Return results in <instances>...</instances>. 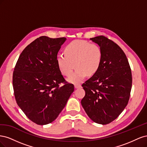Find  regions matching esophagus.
Wrapping results in <instances>:
<instances>
[{"label":"esophagus","instance_id":"1","mask_svg":"<svg viewBox=\"0 0 147 147\" xmlns=\"http://www.w3.org/2000/svg\"><path fill=\"white\" fill-rule=\"evenodd\" d=\"M82 86H81V85L80 84H75V88H81Z\"/></svg>","mask_w":147,"mask_h":147}]
</instances>
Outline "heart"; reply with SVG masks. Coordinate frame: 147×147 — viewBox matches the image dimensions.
Wrapping results in <instances>:
<instances>
[{
	"instance_id": "1",
	"label": "heart",
	"mask_w": 147,
	"mask_h": 147,
	"mask_svg": "<svg viewBox=\"0 0 147 147\" xmlns=\"http://www.w3.org/2000/svg\"><path fill=\"white\" fill-rule=\"evenodd\" d=\"M64 55L57 56V65L62 75L68 77L73 72L75 64L77 69L68 78L69 82L74 84L82 82L87 75L92 76L96 74L102 63L100 47L84 40L68 43L64 48Z\"/></svg>"
}]
</instances>
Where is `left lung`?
<instances>
[{
    "mask_svg": "<svg viewBox=\"0 0 147 147\" xmlns=\"http://www.w3.org/2000/svg\"><path fill=\"white\" fill-rule=\"evenodd\" d=\"M90 40L102 53L100 68L82 84L85 96L81 100L93 121L107 124L116 119L126 107L132 88V73L125 53L116 43L103 35Z\"/></svg>",
    "mask_w": 147,
    "mask_h": 147,
    "instance_id": "obj_1",
    "label": "left lung"
}]
</instances>
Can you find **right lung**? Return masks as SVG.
Segmentation results:
<instances>
[{
  "label": "right lung",
  "instance_id": "1",
  "mask_svg": "<svg viewBox=\"0 0 147 147\" xmlns=\"http://www.w3.org/2000/svg\"><path fill=\"white\" fill-rule=\"evenodd\" d=\"M65 40L47 36L36 38L22 51L13 71L16 103L26 117L38 125L56 119L74 91V84L66 82L56 62Z\"/></svg>",
  "mask_w": 147,
  "mask_h": 147
}]
</instances>
